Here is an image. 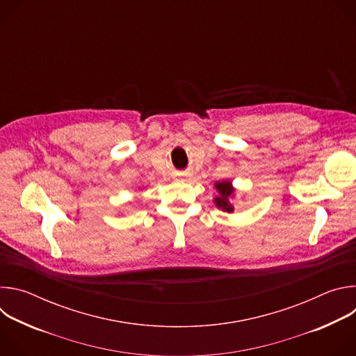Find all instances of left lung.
I'll list each match as a JSON object with an SVG mask.
<instances>
[{
	"label": "left lung",
	"instance_id": "left-lung-1",
	"mask_svg": "<svg viewBox=\"0 0 356 356\" xmlns=\"http://www.w3.org/2000/svg\"><path fill=\"white\" fill-rule=\"evenodd\" d=\"M216 188L218 191V195L214 198L216 206L218 209H221L222 211L227 213H232L234 211V206L231 204V198L234 197L235 188L232 187V183L228 180H222V181H217L216 183Z\"/></svg>",
	"mask_w": 356,
	"mask_h": 356
}]
</instances>
